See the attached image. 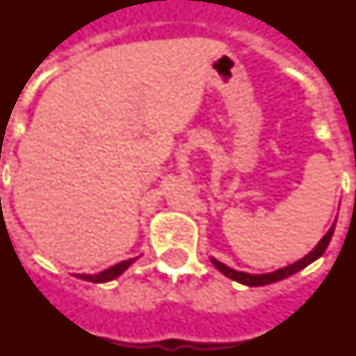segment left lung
I'll list each match as a JSON object with an SVG mask.
<instances>
[{
    "label": "left lung",
    "instance_id": "8db88e82",
    "mask_svg": "<svg viewBox=\"0 0 356 356\" xmlns=\"http://www.w3.org/2000/svg\"><path fill=\"white\" fill-rule=\"evenodd\" d=\"M333 232H335V224L331 226L330 232H327V234L321 238V243L316 244V246L313 248L312 252L307 253L306 257H302L300 261L293 262V264L286 266V268H280V270H277V271H271V273L252 275V273H244V271L232 270L229 266L222 264V262H219L217 259H213V257H211V262H213V266L220 271V273L226 275V277H229V279L237 280V282H241V284H246V286L273 284V282H279V280L286 279V277H291V275L297 273V271L304 270L307 264H312V262L316 261L318 257H322V253L325 252V248H327V244H330L331 237H333Z\"/></svg>",
    "mask_w": 356,
    "mask_h": 356
}]
</instances>
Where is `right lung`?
Masks as SVG:
<instances>
[{
  "instance_id": "right-lung-1",
  "label": "right lung",
  "mask_w": 356,
  "mask_h": 356,
  "mask_svg": "<svg viewBox=\"0 0 356 356\" xmlns=\"http://www.w3.org/2000/svg\"><path fill=\"white\" fill-rule=\"evenodd\" d=\"M134 261H136V259H128V261L119 262V264L112 266V268L101 271V273H95V275L77 273L76 277H77V279H81V280H88V282H95V284H97V282H110V280L118 279L121 273H124V270H128V268H130V264H132Z\"/></svg>"
}]
</instances>
